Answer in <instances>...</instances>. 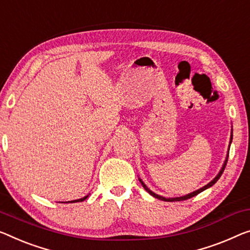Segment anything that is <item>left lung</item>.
<instances>
[{
    "instance_id": "obj_1",
    "label": "left lung",
    "mask_w": 250,
    "mask_h": 250,
    "mask_svg": "<svg viewBox=\"0 0 250 250\" xmlns=\"http://www.w3.org/2000/svg\"><path fill=\"white\" fill-rule=\"evenodd\" d=\"M231 141H232V136H231V139H230V144H231ZM228 157H229V152H228V155H227V159H226V162H225V164H223V166H222V168H221V170L220 172H219V174L217 175V176H215L213 180H212L210 183L208 184H207L206 186H203L202 188H200V189H197V191H195V192H193V193H189V194H188V195H185V196H182V197H172V199H166V197H163V196H161V195H158V194H156V193H154V192H151L150 189H149L146 185L144 184V182L141 181V180H139L140 182H141V184H143V186H144V188L146 189V191L149 193V194L150 195H152L154 197H156V199H158V200H163V201H166V202H174V201H183V200H188V199H191V197H193V196H195V195H197L199 194V193H201V192H203L204 189H207V188H210V186H212L213 185L215 182H217L219 178H220V176L222 175V173H223V170H225V168H226V165H227V162H228Z\"/></svg>"
}]
</instances>
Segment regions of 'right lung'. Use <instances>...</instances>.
<instances>
[{"mask_svg": "<svg viewBox=\"0 0 250 250\" xmlns=\"http://www.w3.org/2000/svg\"><path fill=\"white\" fill-rule=\"evenodd\" d=\"M88 197V195H86V196H84V197H82V199H80V200H75V201H70V202H82V201H84V200H86Z\"/></svg>", "mask_w": 250, "mask_h": 250, "instance_id": "obj_1", "label": "right lung"}]
</instances>
